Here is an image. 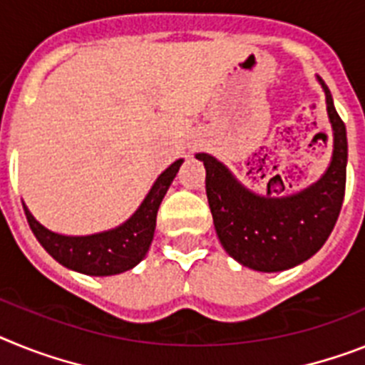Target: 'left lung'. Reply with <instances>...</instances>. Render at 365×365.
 Instances as JSON below:
<instances>
[{
    "label": "left lung",
    "mask_w": 365,
    "mask_h": 365,
    "mask_svg": "<svg viewBox=\"0 0 365 365\" xmlns=\"http://www.w3.org/2000/svg\"><path fill=\"white\" fill-rule=\"evenodd\" d=\"M318 82L325 91L332 126V158L322 178L303 191L272 196L268 183V195L261 196L242 185L217 158L196 154V160L204 161L205 192L218 240L231 257L252 270L281 272L310 259L329 239L340 215L347 132L327 84L319 77Z\"/></svg>",
    "instance_id": "1"
}]
</instances>
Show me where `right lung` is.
<instances>
[{
  "label": "right lung",
  "mask_w": 365,
  "mask_h": 365,
  "mask_svg": "<svg viewBox=\"0 0 365 365\" xmlns=\"http://www.w3.org/2000/svg\"><path fill=\"white\" fill-rule=\"evenodd\" d=\"M182 163L183 160H176L169 169H165L158 176L138 211L113 230L84 237L60 235L43 227L24 204L25 217L43 250L69 270L95 275V277L123 274L139 264L147 255L154 239L158 209Z\"/></svg>",
  "instance_id": "add662e5"
}]
</instances>
